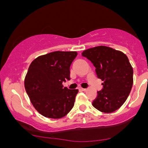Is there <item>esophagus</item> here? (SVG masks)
Masks as SVG:
<instances>
[{
    "label": "esophagus",
    "mask_w": 148,
    "mask_h": 148,
    "mask_svg": "<svg viewBox=\"0 0 148 148\" xmlns=\"http://www.w3.org/2000/svg\"><path fill=\"white\" fill-rule=\"evenodd\" d=\"M79 90H80L81 91H85V90H86V89H85V88H79Z\"/></svg>",
    "instance_id": "34e87169"
}]
</instances>
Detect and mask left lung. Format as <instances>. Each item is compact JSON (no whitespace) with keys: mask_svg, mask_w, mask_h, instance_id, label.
Listing matches in <instances>:
<instances>
[{"mask_svg":"<svg viewBox=\"0 0 148 148\" xmlns=\"http://www.w3.org/2000/svg\"><path fill=\"white\" fill-rule=\"evenodd\" d=\"M96 68L103 88L98 91L93 106L100 112L110 113L124 103L133 85V68L122 52L105 46L86 49L82 53Z\"/></svg>","mask_w":148,"mask_h":148,"instance_id":"obj_1","label":"left lung"}]
</instances>
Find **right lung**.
<instances>
[{
	"label": "right lung",
	"mask_w": 148,
	"mask_h": 148,
	"mask_svg": "<svg viewBox=\"0 0 148 148\" xmlns=\"http://www.w3.org/2000/svg\"><path fill=\"white\" fill-rule=\"evenodd\" d=\"M77 52L56 51L36 58L30 63L25 88L36 110L46 118L66 116L74 104L78 90H69L63 83L70 79V66Z\"/></svg>",
	"instance_id": "1"
}]
</instances>
